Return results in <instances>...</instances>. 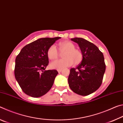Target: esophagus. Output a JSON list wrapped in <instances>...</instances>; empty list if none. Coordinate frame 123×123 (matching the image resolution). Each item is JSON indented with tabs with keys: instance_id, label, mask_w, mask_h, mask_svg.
I'll list each match as a JSON object with an SVG mask.
<instances>
[{
	"instance_id": "34e87169",
	"label": "esophagus",
	"mask_w": 123,
	"mask_h": 123,
	"mask_svg": "<svg viewBox=\"0 0 123 123\" xmlns=\"http://www.w3.org/2000/svg\"><path fill=\"white\" fill-rule=\"evenodd\" d=\"M62 69H58L57 70V71H58V72H59V73H60V72H61V71H62Z\"/></svg>"
}]
</instances>
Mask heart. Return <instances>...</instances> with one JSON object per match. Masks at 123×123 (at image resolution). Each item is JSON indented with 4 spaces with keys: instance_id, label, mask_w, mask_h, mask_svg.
I'll return each instance as SVG.
<instances>
[{
    "instance_id": "b5f03b06",
    "label": "heart",
    "mask_w": 123,
    "mask_h": 123,
    "mask_svg": "<svg viewBox=\"0 0 123 123\" xmlns=\"http://www.w3.org/2000/svg\"><path fill=\"white\" fill-rule=\"evenodd\" d=\"M59 49L61 53L63 54L62 57L64 59L58 60L52 62L50 64V67L52 69H63L72 66L73 64L77 65L82 61L83 55L82 52L75 48V45L70 41H64L59 43ZM47 55L51 60L57 59L60 55V53L54 44L51 45L47 51Z\"/></svg>"
}]
</instances>
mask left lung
<instances>
[{
  "label": "left lung",
  "instance_id": "left-lung-1",
  "mask_svg": "<svg viewBox=\"0 0 123 123\" xmlns=\"http://www.w3.org/2000/svg\"><path fill=\"white\" fill-rule=\"evenodd\" d=\"M71 40L79 44L83 58L77 67L70 69L68 84L74 93L86 96L101 86L106 69L104 57L98 48L90 42L82 38Z\"/></svg>",
  "mask_w": 123,
  "mask_h": 123
}]
</instances>
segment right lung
Listing matches in <instances>:
<instances>
[{
    "mask_svg": "<svg viewBox=\"0 0 123 123\" xmlns=\"http://www.w3.org/2000/svg\"><path fill=\"white\" fill-rule=\"evenodd\" d=\"M61 37L41 38L24 47L15 60L14 76L22 90L29 96L38 98L53 86L56 70H45L48 65L47 51Z\"/></svg>",
    "mask_w": 123,
    "mask_h": 123,
    "instance_id": "1",
    "label": "right lung"
}]
</instances>
